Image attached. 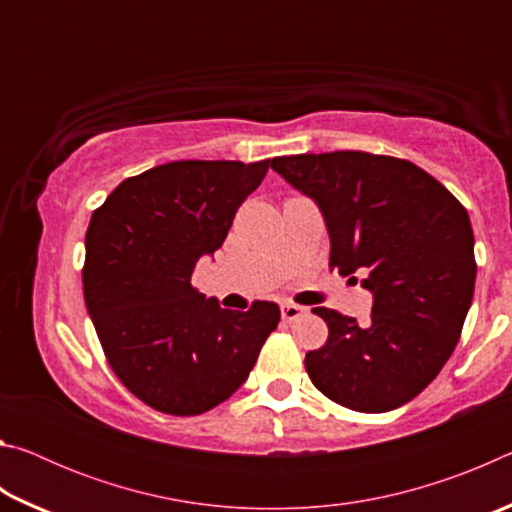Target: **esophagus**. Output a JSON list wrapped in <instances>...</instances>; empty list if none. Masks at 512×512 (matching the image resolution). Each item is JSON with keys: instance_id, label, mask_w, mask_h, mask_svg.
Segmentation results:
<instances>
[{"instance_id": "34e87169", "label": "esophagus", "mask_w": 512, "mask_h": 512, "mask_svg": "<svg viewBox=\"0 0 512 512\" xmlns=\"http://www.w3.org/2000/svg\"><path fill=\"white\" fill-rule=\"evenodd\" d=\"M282 318L284 320H298L300 316H305L307 314V309L305 307H300V305H293V302H282Z\"/></svg>"}]
</instances>
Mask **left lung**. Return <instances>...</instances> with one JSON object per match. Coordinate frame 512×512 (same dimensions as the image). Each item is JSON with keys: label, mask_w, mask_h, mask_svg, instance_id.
I'll return each mask as SVG.
<instances>
[{"label": "left lung", "mask_w": 512, "mask_h": 512, "mask_svg": "<svg viewBox=\"0 0 512 512\" xmlns=\"http://www.w3.org/2000/svg\"><path fill=\"white\" fill-rule=\"evenodd\" d=\"M273 171L309 196L329 232V266L366 275V325L316 307L323 348L305 368L345 409L384 413L413 400L452 357L472 305L474 232L465 207L409 160L363 151L273 158Z\"/></svg>", "instance_id": "1"}]
</instances>
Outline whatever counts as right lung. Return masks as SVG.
I'll return each instance as SVG.
<instances>
[{"label":"right lung","mask_w":512,"mask_h":512,"mask_svg":"<svg viewBox=\"0 0 512 512\" xmlns=\"http://www.w3.org/2000/svg\"><path fill=\"white\" fill-rule=\"evenodd\" d=\"M271 160H180L126 178L85 235L83 296L121 384L151 409L198 415L248 379L280 323L275 302L223 309L192 287Z\"/></svg>","instance_id":"1"}]
</instances>
